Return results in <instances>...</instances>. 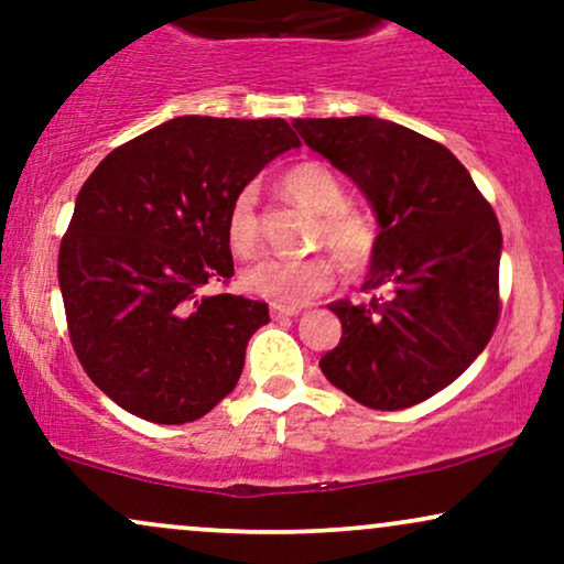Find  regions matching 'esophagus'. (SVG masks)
Instances as JSON below:
<instances>
[{
  "label": "esophagus",
  "mask_w": 564,
  "mask_h": 564,
  "mask_svg": "<svg viewBox=\"0 0 564 564\" xmlns=\"http://www.w3.org/2000/svg\"><path fill=\"white\" fill-rule=\"evenodd\" d=\"M270 313H273V318H291V315H300L302 307H296V304H273Z\"/></svg>",
  "instance_id": "34e87169"
}]
</instances>
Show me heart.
<instances>
[{
    "label": "heart",
    "instance_id": "heart-1",
    "mask_svg": "<svg viewBox=\"0 0 564 564\" xmlns=\"http://www.w3.org/2000/svg\"><path fill=\"white\" fill-rule=\"evenodd\" d=\"M283 187L294 200L318 217L315 241L326 243L347 270H360L371 260L373 228L366 217L341 209L345 191L336 174L318 161H304L286 172ZM228 243L236 257H254L260 249L257 193L243 187L228 212ZM334 268L326 257L302 260H262L243 270L241 283L249 294L273 304H302L332 286Z\"/></svg>",
    "mask_w": 564,
    "mask_h": 564
}]
</instances>
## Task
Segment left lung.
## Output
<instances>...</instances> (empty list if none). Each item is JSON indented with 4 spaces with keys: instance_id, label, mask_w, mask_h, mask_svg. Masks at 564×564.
Returning a JSON list of instances; mask_svg holds the SVG:
<instances>
[{
    "instance_id": "left-lung-1",
    "label": "left lung",
    "mask_w": 564,
    "mask_h": 564,
    "mask_svg": "<svg viewBox=\"0 0 564 564\" xmlns=\"http://www.w3.org/2000/svg\"><path fill=\"white\" fill-rule=\"evenodd\" d=\"M304 145L347 174L379 232L364 283L371 300H336L341 339L321 358L336 390L400 411L475 364L498 321L501 228L445 145L377 116L294 119Z\"/></svg>"
}]
</instances>
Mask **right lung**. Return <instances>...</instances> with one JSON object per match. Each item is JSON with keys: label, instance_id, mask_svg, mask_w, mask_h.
<instances>
[{"label": "right lung", "instance_id": "1", "mask_svg": "<svg viewBox=\"0 0 564 564\" xmlns=\"http://www.w3.org/2000/svg\"><path fill=\"white\" fill-rule=\"evenodd\" d=\"M291 148L283 119L177 116L82 185L57 281L84 371L116 405L185 424L238 384L268 304L204 289L232 275L230 204Z\"/></svg>", "mask_w": 564, "mask_h": 564}]
</instances>
